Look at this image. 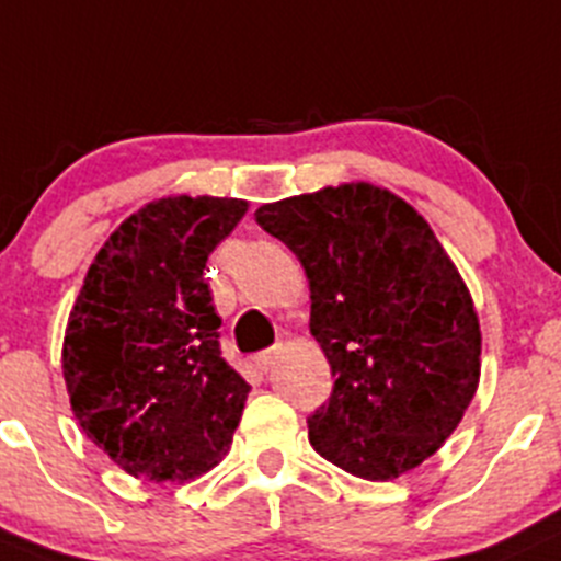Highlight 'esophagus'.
Wrapping results in <instances>:
<instances>
[{
    "label": "esophagus",
    "instance_id": "34e87169",
    "mask_svg": "<svg viewBox=\"0 0 561 561\" xmlns=\"http://www.w3.org/2000/svg\"><path fill=\"white\" fill-rule=\"evenodd\" d=\"M279 355H282V346L279 344L271 346V350H265L255 357V368L261 370V374H268V370L276 365V359H279Z\"/></svg>",
    "mask_w": 561,
    "mask_h": 561
}]
</instances>
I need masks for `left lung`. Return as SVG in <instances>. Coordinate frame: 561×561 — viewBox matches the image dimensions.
Returning a JSON list of instances; mask_svg holds the SVG:
<instances>
[{
    "label": "left lung",
    "instance_id": "left-lung-1",
    "mask_svg": "<svg viewBox=\"0 0 561 561\" xmlns=\"http://www.w3.org/2000/svg\"><path fill=\"white\" fill-rule=\"evenodd\" d=\"M255 220L304 265L335 379L309 416L311 446L365 481L433 457L479 387L481 330L427 220L368 182L263 204Z\"/></svg>",
    "mask_w": 561,
    "mask_h": 561
}]
</instances>
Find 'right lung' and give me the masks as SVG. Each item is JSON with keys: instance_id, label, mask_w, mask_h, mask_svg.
<instances>
[{"instance_id": "right-lung-1", "label": "right lung", "mask_w": 561, "mask_h": 561, "mask_svg": "<svg viewBox=\"0 0 561 561\" xmlns=\"http://www.w3.org/2000/svg\"><path fill=\"white\" fill-rule=\"evenodd\" d=\"M244 211L241 198L147 204L75 300L61 352L75 420L137 479L191 481L231 449L250 385L222 359L204 268Z\"/></svg>"}]
</instances>
